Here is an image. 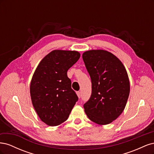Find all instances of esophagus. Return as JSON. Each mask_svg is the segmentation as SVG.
I'll use <instances>...</instances> for the list:
<instances>
[{
  "mask_svg": "<svg viewBox=\"0 0 154 154\" xmlns=\"http://www.w3.org/2000/svg\"><path fill=\"white\" fill-rule=\"evenodd\" d=\"M76 94H77L78 98H80V97H81V92L78 91V92H76Z\"/></svg>",
  "mask_w": 154,
  "mask_h": 154,
  "instance_id": "34e87169",
  "label": "esophagus"
}]
</instances>
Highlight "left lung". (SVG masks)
<instances>
[{
    "instance_id": "8db88e82",
    "label": "left lung",
    "mask_w": 154,
    "mask_h": 154,
    "mask_svg": "<svg viewBox=\"0 0 154 154\" xmlns=\"http://www.w3.org/2000/svg\"><path fill=\"white\" fill-rule=\"evenodd\" d=\"M83 62L92 82V94L83 105L92 122L108 125L123 112L130 94V82L118 58L105 50L85 51Z\"/></svg>"
}]
</instances>
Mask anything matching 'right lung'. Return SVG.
Instances as JSON below:
<instances>
[{
	"instance_id": "1",
	"label": "right lung",
	"mask_w": 154,
	"mask_h": 154,
	"mask_svg": "<svg viewBox=\"0 0 154 154\" xmlns=\"http://www.w3.org/2000/svg\"><path fill=\"white\" fill-rule=\"evenodd\" d=\"M80 57L76 51H52L41 60L32 75V103L40 119L49 126L66 122L78 100L67 72Z\"/></svg>"
}]
</instances>
